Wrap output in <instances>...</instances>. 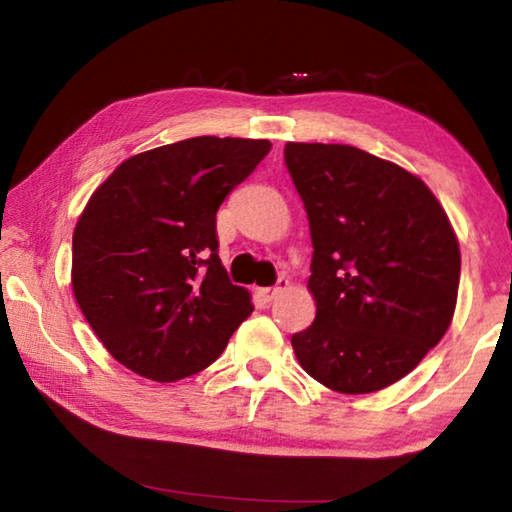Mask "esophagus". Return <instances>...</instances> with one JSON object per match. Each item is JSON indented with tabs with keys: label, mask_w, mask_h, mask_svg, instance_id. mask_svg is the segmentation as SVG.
Listing matches in <instances>:
<instances>
[{
	"label": "esophagus",
	"mask_w": 512,
	"mask_h": 512,
	"mask_svg": "<svg viewBox=\"0 0 512 512\" xmlns=\"http://www.w3.org/2000/svg\"><path fill=\"white\" fill-rule=\"evenodd\" d=\"M287 289H289V280H284V277H282V280H277L275 287H271V289H259L257 296L262 298L264 302H273L277 296H282V293L287 291Z\"/></svg>",
	"instance_id": "obj_1"
}]
</instances>
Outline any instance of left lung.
<instances>
[{
    "label": "left lung",
    "mask_w": 512,
    "mask_h": 512,
    "mask_svg": "<svg viewBox=\"0 0 512 512\" xmlns=\"http://www.w3.org/2000/svg\"><path fill=\"white\" fill-rule=\"evenodd\" d=\"M309 216L316 318L296 359L329 391L377 393L427 357L452 325L461 248L424 180L348 144L287 142Z\"/></svg>",
    "instance_id": "obj_1"
}]
</instances>
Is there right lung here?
Here are the masks:
<instances>
[{"label":"right lung","instance_id":"obj_1","mask_svg":"<svg viewBox=\"0 0 512 512\" xmlns=\"http://www.w3.org/2000/svg\"><path fill=\"white\" fill-rule=\"evenodd\" d=\"M268 140L192 137L131 155L94 189L72 239V289L121 366L169 384L205 370L253 314L216 248V212Z\"/></svg>","mask_w":512,"mask_h":512}]
</instances>
